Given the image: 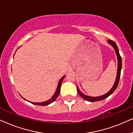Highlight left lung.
<instances>
[{"label": "left lung", "mask_w": 133, "mask_h": 133, "mask_svg": "<svg viewBox=\"0 0 133 133\" xmlns=\"http://www.w3.org/2000/svg\"><path fill=\"white\" fill-rule=\"evenodd\" d=\"M108 43L110 45H111V46L114 48L116 53V56H117V76H116L115 82H114V84L113 85V86H112L111 89L108 92H107L106 94H103L102 96H98V97H91V96L85 95L84 94H83L82 92H81V91L79 90V89L78 88V87H77V91L79 95L81 96L83 99L86 100L87 101L91 102H92L101 101V100H103L105 99V98L108 97V96H110L112 92L116 90V88H117V87L118 86V84H119L120 77H121V72L122 70V58H121V55H120L119 54V50H118V47L117 45H116V43L114 42V41H111V40H109L108 41Z\"/></svg>", "instance_id": "8db88e82"}]
</instances>
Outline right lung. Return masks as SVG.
I'll use <instances>...</instances> for the list:
<instances>
[{
	"label": "right lung",
	"mask_w": 133,
	"mask_h": 133,
	"mask_svg": "<svg viewBox=\"0 0 133 133\" xmlns=\"http://www.w3.org/2000/svg\"><path fill=\"white\" fill-rule=\"evenodd\" d=\"M64 77H65V76H63V77H62L61 79L59 80V82H58L57 89H56V91H55V93L54 94V95L52 96V97L51 98V99L48 100V101H47L43 102L37 103V102H31V103H33V104H34V105H40V106H46V105H48L49 104H50V103H51L52 102H53L55 101L56 99H57V97H58V96H59V94L60 93V91H61V84H62V81H63V78H64ZM25 100H26V99H25Z\"/></svg>",
	"instance_id": "right-lung-1"
}]
</instances>
